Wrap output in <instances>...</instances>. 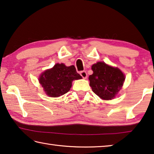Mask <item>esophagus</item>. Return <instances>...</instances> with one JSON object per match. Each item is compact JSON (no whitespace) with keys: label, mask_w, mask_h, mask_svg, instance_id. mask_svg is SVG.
Masks as SVG:
<instances>
[{"label":"esophagus","mask_w":154,"mask_h":154,"mask_svg":"<svg viewBox=\"0 0 154 154\" xmlns=\"http://www.w3.org/2000/svg\"><path fill=\"white\" fill-rule=\"evenodd\" d=\"M80 75L81 76H82L83 79H86L87 77H88V75H87V72L85 71H82L80 72Z\"/></svg>","instance_id":"esophagus-1"}]
</instances>
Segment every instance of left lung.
<instances>
[{
    "label": "left lung",
    "mask_w": 154,
    "mask_h": 154,
    "mask_svg": "<svg viewBox=\"0 0 154 154\" xmlns=\"http://www.w3.org/2000/svg\"><path fill=\"white\" fill-rule=\"evenodd\" d=\"M92 70L93 74L89 76V80L93 92L104 100L113 98L123 85V72L102 62L93 64Z\"/></svg>",
    "instance_id": "left-lung-1"
}]
</instances>
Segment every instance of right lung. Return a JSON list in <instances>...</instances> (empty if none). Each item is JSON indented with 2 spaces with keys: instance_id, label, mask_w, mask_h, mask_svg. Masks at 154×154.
<instances>
[{
  "instance_id": "obj_1",
  "label": "right lung",
  "mask_w": 154,
  "mask_h": 154,
  "mask_svg": "<svg viewBox=\"0 0 154 154\" xmlns=\"http://www.w3.org/2000/svg\"><path fill=\"white\" fill-rule=\"evenodd\" d=\"M79 79H82V76L77 73L73 65L66 66L64 64H56L41 74L39 82L47 94L58 97L69 92L72 81Z\"/></svg>"
}]
</instances>
